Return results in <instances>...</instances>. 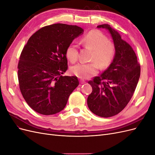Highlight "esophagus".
<instances>
[{
	"label": "esophagus",
	"instance_id": "1",
	"mask_svg": "<svg viewBox=\"0 0 155 155\" xmlns=\"http://www.w3.org/2000/svg\"><path fill=\"white\" fill-rule=\"evenodd\" d=\"M80 83H81V84H85V81L84 80H80Z\"/></svg>",
	"mask_w": 155,
	"mask_h": 155
}]
</instances>
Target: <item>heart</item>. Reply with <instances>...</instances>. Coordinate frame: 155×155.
Listing matches in <instances>:
<instances>
[{
  "instance_id": "b5f03b06",
  "label": "heart",
  "mask_w": 155,
  "mask_h": 155,
  "mask_svg": "<svg viewBox=\"0 0 155 155\" xmlns=\"http://www.w3.org/2000/svg\"><path fill=\"white\" fill-rule=\"evenodd\" d=\"M85 47L92 50L89 63H79L71 68V72L81 79H87L97 73L99 67L105 69L111 64L115 56L114 45L108 37L98 30L88 32L82 39ZM67 58L70 62H76L78 59L79 50L76 44H70L66 50Z\"/></svg>"
}]
</instances>
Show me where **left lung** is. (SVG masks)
Returning <instances> with one entry per match:
<instances>
[{"label": "left lung", "instance_id": "obj_1", "mask_svg": "<svg viewBox=\"0 0 155 155\" xmlns=\"http://www.w3.org/2000/svg\"><path fill=\"white\" fill-rule=\"evenodd\" d=\"M97 28L109 31L115 46V56L101 76L88 81L92 92L87 98V105L94 114L109 118L118 114L130 100L140 78V66L134 51L118 31L107 24Z\"/></svg>", "mask_w": 155, "mask_h": 155}]
</instances>
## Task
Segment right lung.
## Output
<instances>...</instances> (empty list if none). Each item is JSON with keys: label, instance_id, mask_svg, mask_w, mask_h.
I'll list each match as a JSON object with an SVG mask.
<instances>
[{"label": "right lung", "instance_id": "1", "mask_svg": "<svg viewBox=\"0 0 155 155\" xmlns=\"http://www.w3.org/2000/svg\"><path fill=\"white\" fill-rule=\"evenodd\" d=\"M84 30L81 27L54 24L41 28L23 48L18 63V79L24 99L43 115L61 111L79 85L76 76H63L68 69L66 50Z\"/></svg>", "mask_w": 155, "mask_h": 155}]
</instances>
